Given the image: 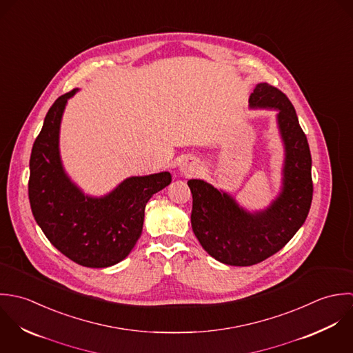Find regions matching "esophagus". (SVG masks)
<instances>
[{"instance_id": "obj_1", "label": "esophagus", "mask_w": 353, "mask_h": 353, "mask_svg": "<svg viewBox=\"0 0 353 353\" xmlns=\"http://www.w3.org/2000/svg\"><path fill=\"white\" fill-rule=\"evenodd\" d=\"M198 170H199V165L194 159H185L180 165V173L184 176H192V174L198 173Z\"/></svg>"}]
</instances>
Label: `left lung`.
<instances>
[{
  "instance_id": "8db88e82",
  "label": "left lung",
  "mask_w": 353,
  "mask_h": 353,
  "mask_svg": "<svg viewBox=\"0 0 353 353\" xmlns=\"http://www.w3.org/2000/svg\"><path fill=\"white\" fill-rule=\"evenodd\" d=\"M252 110L276 112L283 161L281 187L259 210H248L236 198L210 183L192 179V230L205 251L230 266L256 265L279 252L304 223L312 201L311 152L286 95L268 83H258L250 97Z\"/></svg>"
}]
</instances>
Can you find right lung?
I'll list each match as a JSON object with an SVG mask.
<instances>
[{
  "label": "right lung",
  "instance_id": "obj_1",
  "mask_svg": "<svg viewBox=\"0 0 353 353\" xmlns=\"http://www.w3.org/2000/svg\"><path fill=\"white\" fill-rule=\"evenodd\" d=\"M57 98L34 141L28 198L48 240L77 265L94 269L125 259L139 240L150 198L172 183L169 172L124 179L105 195L85 194L67 173L60 152V130L68 101Z\"/></svg>",
  "mask_w": 353,
  "mask_h": 353
}]
</instances>
